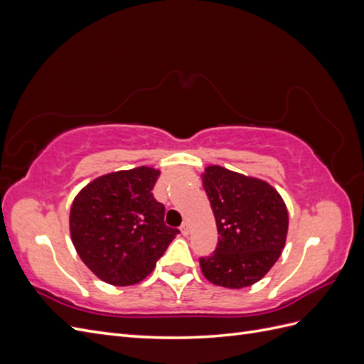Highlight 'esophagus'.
Returning <instances> with one entry per match:
<instances>
[{
  "label": "esophagus",
  "instance_id": "1",
  "mask_svg": "<svg viewBox=\"0 0 364 364\" xmlns=\"http://www.w3.org/2000/svg\"><path fill=\"white\" fill-rule=\"evenodd\" d=\"M181 232L186 237V235H188L190 234V225L188 223H182V226H181Z\"/></svg>",
  "mask_w": 364,
  "mask_h": 364
}]
</instances>
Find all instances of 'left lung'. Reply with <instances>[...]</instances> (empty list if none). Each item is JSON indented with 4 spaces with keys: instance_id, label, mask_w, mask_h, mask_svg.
<instances>
[{
    "instance_id": "left-lung-1",
    "label": "left lung",
    "mask_w": 364,
    "mask_h": 364,
    "mask_svg": "<svg viewBox=\"0 0 364 364\" xmlns=\"http://www.w3.org/2000/svg\"><path fill=\"white\" fill-rule=\"evenodd\" d=\"M202 182L220 234L213 255L199 259L203 277L220 287H249L281 257L287 206L270 183L220 165L206 167Z\"/></svg>"
}]
</instances>
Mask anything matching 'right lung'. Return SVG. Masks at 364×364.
Here are the masks:
<instances>
[{"label": "right lung", "mask_w": 364, "mask_h": 364, "mask_svg": "<svg viewBox=\"0 0 364 364\" xmlns=\"http://www.w3.org/2000/svg\"><path fill=\"white\" fill-rule=\"evenodd\" d=\"M159 174L144 165L109 173L75 196L70 211L73 245L102 281L117 287L141 282L179 234L165 226V208L151 194Z\"/></svg>", "instance_id": "1"}]
</instances>
